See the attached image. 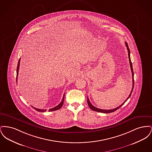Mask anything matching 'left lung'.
<instances>
[{"mask_svg": "<svg viewBox=\"0 0 152 152\" xmlns=\"http://www.w3.org/2000/svg\"><path fill=\"white\" fill-rule=\"evenodd\" d=\"M125 44H126V47H127V50H128V57H129V59L130 69H131L132 73V79H132V80H133V87H132V91H131V92H130V94L129 95V96H128V97L126 99V100L125 101H124L121 105H120L118 107H117L116 108L113 109H109V110L101 109L97 108L95 107H94V105L91 103V102H90V101L89 100V99H88V98H87V102H88V105H89V108L91 109L92 110H94V111H96V112H101V113H109L113 112H115V111L117 110L118 109L120 108L121 107H122L123 105H124V104L126 101L128 100V99L130 97V96H131V94H132V91H133V87H134V73H133V70L132 63V62H131V60H130V50H129V47H128V44H127V43H125Z\"/></svg>", "mask_w": 152, "mask_h": 152, "instance_id": "8db88e82", "label": "left lung"}]
</instances>
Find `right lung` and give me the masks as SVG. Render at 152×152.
Wrapping results in <instances>:
<instances>
[{
    "label": "right lung",
    "mask_w": 152,
    "mask_h": 152,
    "mask_svg": "<svg viewBox=\"0 0 152 152\" xmlns=\"http://www.w3.org/2000/svg\"><path fill=\"white\" fill-rule=\"evenodd\" d=\"M20 61V59L19 60L18 64V66H17V69H16V82H17V79H18V72H19V69ZM64 100V96H63V98L61 101L60 102V103L58 105H57L56 107H54V108H53L50 109H49V111L51 112V111H54V110H56L59 109L60 108L62 107V105H63ZM32 107L34 108V109H35V110H36L38 111V112H45V111L47 110V109H37L36 108H34V107Z\"/></svg>",
    "instance_id": "obj_1"
}]
</instances>
